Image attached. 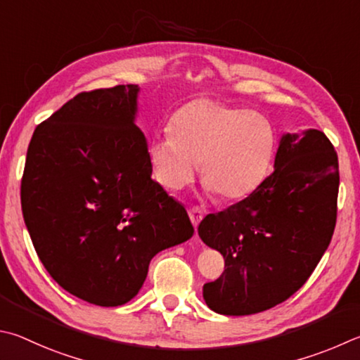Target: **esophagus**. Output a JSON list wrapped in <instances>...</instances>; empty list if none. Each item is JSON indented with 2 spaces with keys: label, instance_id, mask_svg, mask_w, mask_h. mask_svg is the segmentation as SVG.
<instances>
[{
  "label": "esophagus",
  "instance_id": "esophagus-1",
  "mask_svg": "<svg viewBox=\"0 0 360 360\" xmlns=\"http://www.w3.org/2000/svg\"><path fill=\"white\" fill-rule=\"evenodd\" d=\"M188 215H191V220H192L193 226L197 228L200 221L202 220V217H205V211H202V209L198 207V206H192L191 209H188Z\"/></svg>",
  "mask_w": 360,
  "mask_h": 360
}]
</instances>
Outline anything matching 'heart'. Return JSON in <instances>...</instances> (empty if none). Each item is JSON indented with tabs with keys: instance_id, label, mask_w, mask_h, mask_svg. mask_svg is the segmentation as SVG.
I'll return each mask as SVG.
<instances>
[{
	"instance_id": "1",
	"label": "heart",
	"mask_w": 360,
	"mask_h": 360,
	"mask_svg": "<svg viewBox=\"0 0 360 360\" xmlns=\"http://www.w3.org/2000/svg\"><path fill=\"white\" fill-rule=\"evenodd\" d=\"M168 132L149 148L158 181L168 191H182L201 163L202 182L221 201L248 197L276 151V130L266 116L206 97L176 110Z\"/></svg>"
}]
</instances>
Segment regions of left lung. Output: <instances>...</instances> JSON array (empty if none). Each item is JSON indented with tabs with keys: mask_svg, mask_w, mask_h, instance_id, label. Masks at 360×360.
Instances as JSON below:
<instances>
[{
	"mask_svg": "<svg viewBox=\"0 0 360 360\" xmlns=\"http://www.w3.org/2000/svg\"><path fill=\"white\" fill-rule=\"evenodd\" d=\"M276 169L247 198L201 220L202 243L224 255L225 271L202 286L215 313L253 315L302 286L337 224L338 158L321 130L286 134Z\"/></svg>",
	"mask_w": 360,
	"mask_h": 360,
	"instance_id": "1",
	"label": "left lung"
}]
</instances>
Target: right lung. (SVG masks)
<instances>
[{
  "label": "right lung",
  "mask_w": 360,
  "mask_h": 360,
  "mask_svg": "<svg viewBox=\"0 0 360 360\" xmlns=\"http://www.w3.org/2000/svg\"><path fill=\"white\" fill-rule=\"evenodd\" d=\"M136 94V84L83 91L39 124L26 153L22 212L37 257L101 307L129 302L154 255L193 234L186 207L151 179Z\"/></svg>",
  "instance_id": "1"
}]
</instances>
